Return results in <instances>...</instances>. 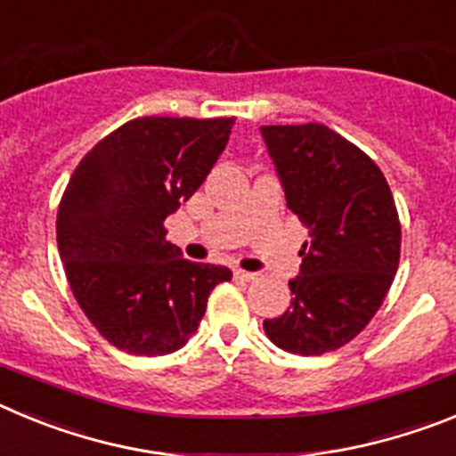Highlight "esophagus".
<instances>
[{
	"mask_svg": "<svg viewBox=\"0 0 456 456\" xmlns=\"http://www.w3.org/2000/svg\"><path fill=\"white\" fill-rule=\"evenodd\" d=\"M235 276L241 278V281H247V283H251V281H256V278H257V273L247 272V269H237Z\"/></svg>",
	"mask_w": 456,
	"mask_h": 456,
	"instance_id": "obj_1",
	"label": "esophagus"
}]
</instances>
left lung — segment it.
Listing matches in <instances>:
<instances>
[{"instance_id": "left-lung-1", "label": "left lung", "mask_w": 456, "mask_h": 456, "mask_svg": "<svg viewBox=\"0 0 456 456\" xmlns=\"http://www.w3.org/2000/svg\"><path fill=\"white\" fill-rule=\"evenodd\" d=\"M285 200L310 231L289 281L292 304L265 320L276 347L299 356L340 349L363 331L393 285L402 225L384 173L322 123L265 125Z\"/></svg>"}]
</instances>
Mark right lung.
Segmentation results:
<instances>
[{"instance_id": "1", "label": "right lung", "mask_w": 456, "mask_h": 456, "mask_svg": "<svg viewBox=\"0 0 456 456\" xmlns=\"http://www.w3.org/2000/svg\"><path fill=\"white\" fill-rule=\"evenodd\" d=\"M235 118L127 120L98 141L56 212V244L79 308L100 336L136 356L178 352L212 289L232 272L189 263L164 221L224 152Z\"/></svg>"}]
</instances>
